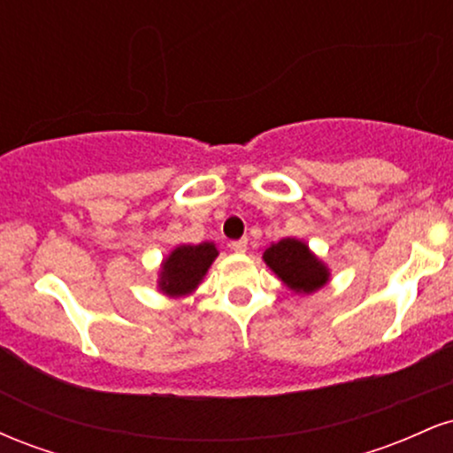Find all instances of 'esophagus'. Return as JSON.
Returning <instances> with one entry per match:
<instances>
[{"instance_id":"esophagus-1","label":"esophagus","mask_w":453,"mask_h":453,"mask_svg":"<svg viewBox=\"0 0 453 453\" xmlns=\"http://www.w3.org/2000/svg\"><path fill=\"white\" fill-rule=\"evenodd\" d=\"M247 238H241V241H234L230 247H232V251H236V253H244L247 251Z\"/></svg>"}]
</instances>
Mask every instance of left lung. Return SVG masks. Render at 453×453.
Wrapping results in <instances>:
<instances>
[{"mask_svg":"<svg viewBox=\"0 0 453 453\" xmlns=\"http://www.w3.org/2000/svg\"><path fill=\"white\" fill-rule=\"evenodd\" d=\"M262 259L283 280L285 288L298 296L319 292L330 280L327 264L298 238H280L279 242H270Z\"/></svg>","mask_w":453,"mask_h":453,"instance_id":"obj_1","label":"left lung"}]
</instances>
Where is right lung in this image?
Returning <instances> with one entry per match:
<instances>
[{
	"label": "right lung",
	"instance_id": "obj_1",
	"mask_svg": "<svg viewBox=\"0 0 453 453\" xmlns=\"http://www.w3.org/2000/svg\"><path fill=\"white\" fill-rule=\"evenodd\" d=\"M219 249L212 241L200 244H176L159 264L157 289L168 298L194 294L212 266Z\"/></svg>",
	"mask_w": 453,
	"mask_h": 453
}]
</instances>
